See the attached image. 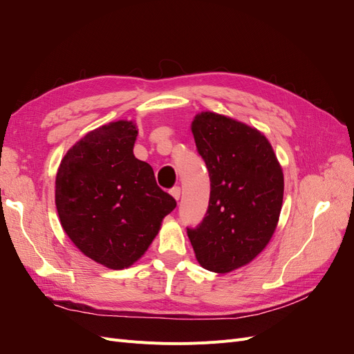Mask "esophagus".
I'll return each instance as SVG.
<instances>
[{
    "mask_svg": "<svg viewBox=\"0 0 354 354\" xmlns=\"http://www.w3.org/2000/svg\"><path fill=\"white\" fill-rule=\"evenodd\" d=\"M169 194H171V196H173L176 201H178V199H180V195H181V190H180V187H173V189H171Z\"/></svg>",
    "mask_w": 354,
    "mask_h": 354,
    "instance_id": "esophagus-1",
    "label": "esophagus"
}]
</instances>
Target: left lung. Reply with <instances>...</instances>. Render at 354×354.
<instances>
[{
  "label": "left lung",
  "mask_w": 354,
  "mask_h": 354,
  "mask_svg": "<svg viewBox=\"0 0 354 354\" xmlns=\"http://www.w3.org/2000/svg\"><path fill=\"white\" fill-rule=\"evenodd\" d=\"M190 130L211 192L205 217L187 236L203 269L230 273L269 245L282 209L283 171L267 137L248 124L205 111Z\"/></svg>",
  "instance_id": "left-lung-1"
}]
</instances>
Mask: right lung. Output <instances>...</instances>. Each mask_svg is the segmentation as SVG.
<instances>
[{
  "label": "right lung",
  "mask_w": 354,
  "mask_h": 354,
  "mask_svg": "<svg viewBox=\"0 0 354 354\" xmlns=\"http://www.w3.org/2000/svg\"><path fill=\"white\" fill-rule=\"evenodd\" d=\"M138 128L120 120L85 134L63 156L55 201L63 230L93 261L122 270L140 260L176 201L134 156Z\"/></svg>",
  "instance_id": "add662e5"
}]
</instances>
